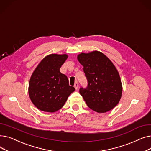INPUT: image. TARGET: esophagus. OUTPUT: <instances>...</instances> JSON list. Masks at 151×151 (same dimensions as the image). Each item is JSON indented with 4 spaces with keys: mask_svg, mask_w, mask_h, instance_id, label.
Returning a JSON list of instances; mask_svg holds the SVG:
<instances>
[{
    "mask_svg": "<svg viewBox=\"0 0 151 151\" xmlns=\"http://www.w3.org/2000/svg\"><path fill=\"white\" fill-rule=\"evenodd\" d=\"M78 86H79V84H78V83L76 81V82L75 83V85H74L75 88L76 89H77L78 88Z\"/></svg>",
    "mask_w": 151,
    "mask_h": 151,
    "instance_id": "1",
    "label": "esophagus"
}]
</instances>
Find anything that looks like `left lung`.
<instances>
[{"label":"left lung","mask_w":151,"mask_h":151,"mask_svg":"<svg viewBox=\"0 0 151 151\" xmlns=\"http://www.w3.org/2000/svg\"><path fill=\"white\" fill-rule=\"evenodd\" d=\"M77 59L84 67L89 83L86 89H80L87 105L100 113L113 109L122 93L120 75L113 63L99 51L81 52L78 55Z\"/></svg>","instance_id":"1"}]
</instances>
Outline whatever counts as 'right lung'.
Instances as JSON below:
<instances>
[{
	"mask_svg": "<svg viewBox=\"0 0 151 151\" xmlns=\"http://www.w3.org/2000/svg\"><path fill=\"white\" fill-rule=\"evenodd\" d=\"M67 58L65 54L47 55L31 75L29 96L32 104L42 111L54 113L59 110L75 90L69 86L67 76L60 71Z\"/></svg>",
	"mask_w": 151,
	"mask_h": 151,
	"instance_id": "obj_1",
	"label": "right lung"
}]
</instances>
